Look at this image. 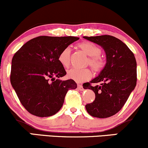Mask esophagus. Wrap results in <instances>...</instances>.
I'll return each instance as SVG.
<instances>
[{
  "mask_svg": "<svg viewBox=\"0 0 148 148\" xmlns=\"http://www.w3.org/2000/svg\"><path fill=\"white\" fill-rule=\"evenodd\" d=\"M78 89L79 90H81V91H82V90H84V88H83V86H82V85H80V84H79L78 85Z\"/></svg>",
  "mask_w": 148,
  "mask_h": 148,
  "instance_id": "obj_1",
  "label": "esophagus"
}]
</instances>
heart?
I'll list each match as a JSON object with an SVG mask.
<instances>
[{
    "label": "heart",
    "instance_id": "b5f03b06",
    "mask_svg": "<svg viewBox=\"0 0 148 148\" xmlns=\"http://www.w3.org/2000/svg\"><path fill=\"white\" fill-rule=\"evenodd\" d=\"M78 48L86 55L88 56L86 64H89L95 72H100L106 65L104 59L101 56V49L95 44L90 42H82L77 45ZM59 62L62 67L67 68L71 63V50L66 47L61 51L58 55ZM67 77L77 83L88 81L92 77V72L88 68H73L67 72Z\"/></svg>",
    "mask_w": 148,
    "mask_h": 148
}]
</instances>
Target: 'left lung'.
Listing matches in <instances>:
<instances>
[{
	"instance_id": "obj_1",
	"label": "left lung",
	"mask_w": 148,
	"mask_h": 148,
	"mask_svg": "<svg viewBox=\"0 0 148 148\" xmlns=\"http://www.w3.org/2000/svg\"><path fill=\"white\" fill-rule=\"evenodd\" d=\"M84 38L101 46L106 56V65L99 76L83 86L95 94L94 101L86 104V108L95 118L113 116L121 110L136 85L135 56L124 42L113 36Z\"/></svg>"
}]
</instances>
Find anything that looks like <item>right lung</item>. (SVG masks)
Here are the masks:
<instances>
[{
  "label": "right lung",
  "mask_w": 148,
  "mask_h": 148,
  "mask_svg": "<svg viewBox=\"0 0 148 148\" xmlns=\"http://www.w3.org/2000/svg\"><path fill=\"white\" fill-rule=\"evenodd\" d=\"M79 37L40 36L32 39L15 53L12 60L10 82L20 102L32 115L49 117L58 113L67 91L76 89L66 75L58 55Z\"/></svg>",
  "instance_id": "obj_1"
}]
</instances>
